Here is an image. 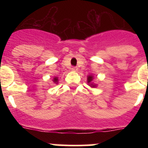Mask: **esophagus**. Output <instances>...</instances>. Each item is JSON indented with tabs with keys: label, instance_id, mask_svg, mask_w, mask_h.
Listing matches in <instances>:
<instances>
[{
	"label": "esophagus",
	"instance_id": "1",
	"mask_svg": "<svg viewBox=\"0 0 148 148\" xmlns=\"http://www.w3.org/2000/svg\"><path fill=\"white\" fill-rule=\"evenodd\" d=\"M77 70H78V69H77L76 67H73V68H72V71H73V72H76Z\"/></svg>",
	"mask_w": 148,
	"mask_h": 148
}]
</instances>
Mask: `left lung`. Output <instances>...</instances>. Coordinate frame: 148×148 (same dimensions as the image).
Wrapping results in <instances>:
<instances>
[{
	"instance_id": "8db88e82",
	"label": "left lung",
	"mask_w": 148,
	"mask_h": 148,
	"mask_svg": "<svg viewBox=\"0 0 148 148\" xmlns=\"http://www.w3.org/2000/svg\"><path fill=\"white\" fill-rule=\"evenodd\" d=\"M93 78L94 77L92 75H87V84H88V85L90 86V87H92V88H95V87H97V84L93 82Z\"/></svg>"
}]
</instances>
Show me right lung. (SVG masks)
<instances>
[{"mask_svg": "<svg viewBox=\"0 0 148 148\" xmlns=\"http://www.w3.org/2000/svg\"><path fill=\"white\" fill-rule=\"evenodd\" d=\"M53 83L56 84H58V77L55 76L54 78H53Z\"/></svg>", "mask_w": 148, "mask_h": 148, "instance_id": "right-lung-1", "label": "right lung"}]
</instances>
